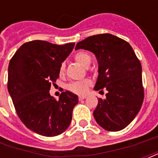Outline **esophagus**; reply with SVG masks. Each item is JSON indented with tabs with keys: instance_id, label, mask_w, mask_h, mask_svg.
I'll use <instances>...</instances> for the list:
<instances>
[{
	"instance_id": "34e87169",
	"label": "esophagus",
	"mask_w": 158,
	"mask_h": 158,
	"mask_svg": "<svg viewBox=\"0 0 158 158\" xmlns=\"http://www.w3.org/2000/svg\"><path fill=\"white\" fill-rule=\"evenodd\" d=\"M85 98H86L85 96H79V101H82V100L85 99Z\"/></svg>"
}]
</instances>
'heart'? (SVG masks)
<instances>
[{
  "instance_id": "heart-1",
  "label": "heart",
  "mask_w": 158,
  "mask_h": 158,
  "mask_svg": "<svg viewBox=\"0 0 158 158\" xmlns=\"http://www.w3.org/2000/svg\"><path fill=\"white\" fill-rule=\"evenodd\" d=\"M74 59L78 63L82 65L85 68H88L90 63H91V57L90 56L85 52H79L74 56ZM65 71V63L62 62L60 69H59V73L60 74H63ZM90 81L89 79H84L81 81H75L69 85V89L73 91V93L79 94V95H84L87 92V89L90 85Z\"/></svg>"
}]
</instances>
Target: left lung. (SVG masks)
Wrapping results in <instances>:
<instances>
[{"label": "left lung", "instance_id": "obj_1", "mask_svg": "<svg viewBox=\"0 0 158 158\" xmlns=\"http://www.w3.org/2000/svg\"><path fill=\"white\" fill-rule=\"evenodd\" d=\"M96 56L98 77L94 89L107 90L93 113L107 131L122 130L135 119L144 100L141 64L129 43L110 34L89 36L76 45Z\"/></svg>", "mask_w": 158, "mask_h": 158}]
</instances>
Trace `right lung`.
Here are the masks:
<instances>
[{"label":"right lung","mask_w":158,"mask_h":158,"mask_svg":"<svg viewBox=\"0 0 158 158\" xmlns=\"http://www.w3.org/2000/svg\"><path fill=\"white\" fill-rule=\"evenodd\" d=\"M73 47L74 43L59 45L33 40L21 45L9 62L7 89L16 112L23 124L38 135H59L70 125L79 97L66 90L56 100L50 89Z\"/></svg>","instance_id":"add662e5"}]
</instances>
